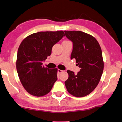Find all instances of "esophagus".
I'll use <instances>...</instances> for the list:
<instances>
[{
  "instance_id": "esophagus-1",
  "label": "esophagus",
  "mask_w": 122,
  "mask_h": 122,
  "mask_svg": "<svg viewBox=\"0 0 122 122\" xmlns=\"http://www.w3.org/2000/svg\"><path fill=\"white\" fill-rule=\"evenodd\" d=\"M62 71H63L62 70H60V69H59V70H57V72H58V73H61L62 72Z\"/></svg>"
}]
</instances>
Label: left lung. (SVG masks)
<instances>
[{
	"label": "left lung",
	"mask_w": 122,
	"mask_h": 122,
	"mask_svg": "<svg viewBox=\"0 0 122 122\" xmlns=\"http://www.w3.org/2000/svg\"><path fill=\"white\" fill-rule=\"evenodd\" d=\"M73 42L71 59L76 60L81 69L77 74L67 70L65 82L68 93L76 97L89 95L97 86L104 68L102 52L98 42L93 36L80 31H64Z\"/></svg>",
	"instance_id": "8db88e82"
}]
</instances>
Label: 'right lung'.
<instances>
[{"label": "right lung", "instance_id": "1", "mask_svg": "<svg viewBox=\"0 0 122 122\" xmlns=\"http://www.w3.org/2000/svg\"><path fill=\"white\" fill-rule=\"evenodd\" d=\"M65 36L63 31H41L24 39L18 50L16 70L24 88L36 97L47 95L57 80V68L42 66L51 54L53 46Z\"/></svg>", "mask_w": 122, "mask_h": 122}]
</instances>
